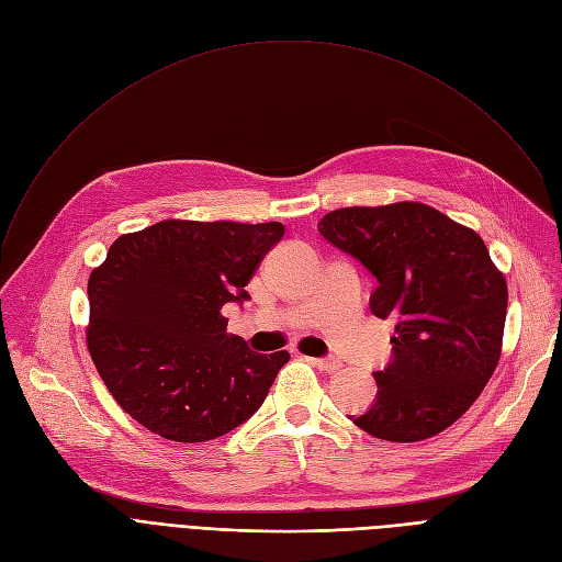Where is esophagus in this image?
Wrapping results in <instances>:
<instances>
[{"mask_svg":"<svg viewBox=\"0 0 562 562\" xmlns=\"http://www.w3.org/2000/svg\"><path fill=\"white\" fill-rule=\"evenodd\" d=\"M316 369H321V371H337L339 367H341V362L339 360H335V358H307Z\"/></svg>","mask_w":562,"mask_h":562,"instance_id":"esophagus-1","label":"esophagus"}]
</instances>
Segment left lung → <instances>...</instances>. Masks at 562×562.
<instances>
[{
	"label": "left lung",
	"mask_w": 562,
	"mask_h": 562,
	"mask_svg": "<svg viewBox=\"0 0 562 562\" xmlns=\"http://www.w3.org/2000/svg\"><path fill=\"white\" fill-rule=\"evenodd\" d=\"M318 232L378 280L369 307L396 323L378 394L350 422L387 441L449 428L481 396L504 339L508 286L483 239L422 202L344 206Z\"/></svg>",
	"instance_id": "left-lung-1"
}]
</instances>
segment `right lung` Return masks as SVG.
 I'll return each mask as SVG.
<instances>
[{
    "mask_svg": "<svg viewBox=\"0 0 562 562\" xmlns=\"http://www.w3.org/2000/svg\"><path fill=\"white\" fill-rule=\"evenodd\" d=\"M284 236L282 223L161 221L115 239L88 280V350L132 419L172 441H210L248 422L286 350L225 333L223 305Z\"/></svg>",
    "mask_w": 562,
    "mask_h": 562,
    "instance_id": "1",
    "label": "right lung"
}]
</instances>
